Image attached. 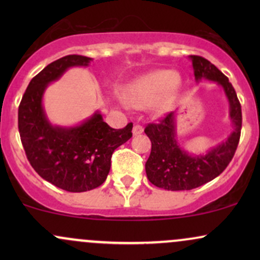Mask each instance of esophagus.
<instances>
[{"instance_id":"34e87169","label":"esophagus","mask_w":260,"mask_h":260,"mask_svg":"<svg viewBox=\"0 0 260 260\" xmlns=\"http://www.w3.org/2000/svg\"><path fill=\"white\" fill-rule=\"evenodd\" d=\"M143 131H144V128L140 126V124H136V126L133 127L132 133H133V136H139V134L143 133Z\"/></svg>"}]
</instances>
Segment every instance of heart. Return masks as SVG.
<instances>
[{
	"label": "heart",
	"mask_w": 260,
	"mask_h": 260,
	"mask_svg": "<svg viewBox=\"0 0 260 260\" xmlns=\"http://www.w3.org/2000/svg\"><path fill=\"white\" fill-rule=\"evenodd\" d=\"M178 85L180 78L174 71H151L128 88V99L136 107H143L153 101L155 111H165L175 100Z\"/></svg>",
	"instance_id": "1"
}]
</instances>
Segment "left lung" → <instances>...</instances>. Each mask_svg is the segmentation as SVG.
<instances>
[{
	"label": "left lung",
	"instance_id": "1",
	"mask_svg": "<svg viewBox=\"0 0 260 260\" xmlns=\"http://www.w3.org/2000/svg\"><path fill=\"white\" fill-rule=\"evenodd\" d=\"M189 57L197 82L214 80L222 86L230 104V118L234 123V131L228 140L205 155L192 156L181 149L176 140V112L168 113L159 123H149L144 132L151 142V151L145 162V172L154 186L168 190H189L217 177L234 157L242 128L241 104L228 77L202 56L192 55Z\"/></svg>",
	"mask_w": 260,
	"mask_h": 260
}]
</instances>
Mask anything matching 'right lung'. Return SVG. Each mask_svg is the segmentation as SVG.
I'll list each match as a JSON object with an SVG mask.
<instances>
[{"label": "right lung", "instance_id": "add662e5", "mask_svg": "<svg viewBox=\"0 0 260 260\" xmlns=\"http://www.w3.org/2000/svg\"><path fill=\"white\" fill-rule=\"evenodd\" d=\"M90 57L68 55L56 59L29 83L18 109V129L25 155L39 176L53 186L79 193L101 186L111 168V156L132 137L133 123L115 129L95 112L76 127L52 126L43 107L49 83L70 67L88 66Z\"/></svg>", "mask_w": 260, "mask_h": 260}]
</instances>
